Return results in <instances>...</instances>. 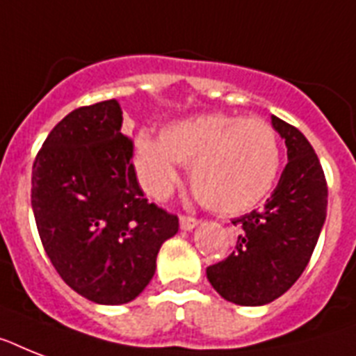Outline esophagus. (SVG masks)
<instances>
[{"mask_svg": "<svg viewBox=\"0 0 356 356\" xmlns=\"http://www.w3.org/2000/svg\"><path fill=\"white\" fill-rule=\"evenodd\" d=\"M197 219L190 218V216H181V219H179V225H181L183 230H193V228L197 227Z\"/></svg>", "mask_w": 356, "mask_h": 356, "instance_id": "1", "label": "esophagus"}]
</instances>
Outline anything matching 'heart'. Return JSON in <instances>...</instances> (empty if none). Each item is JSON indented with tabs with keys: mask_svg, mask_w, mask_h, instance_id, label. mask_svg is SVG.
I'll list each match as a JSON object with an SVG mask.
<instances>
[{
	"mask_svg": "<svg viewBox=\"0 0 356 356\" xmlns=\"http://www.w3.org/2000/svg\"><path fill=\"white\" fill-rule=\"evenodd\" d=\"M135 164L153 197H163L177 183V164L190 166L199 201L212 212L232 216L267 197L278 179L282 152L274 128L261 118L210 113L170 124L161 138L138 133Z\"/></svg>",
	"mask_w": 356,
	"mask_h": 356,
	"instance_id": "b5f03b06",
	"label": "heart"
}]
</instances>
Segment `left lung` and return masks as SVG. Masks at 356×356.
Wrapping results in <instances>:
<instances>
[{
  "mask_svg": "<svg viewBox=\"0 0 356 356\" xmlns=\"http://www.w3.org/2000/svg\"><path fill=\"white\" fill-rule=\"evenodd\" d=\"M287 146L278 186L256 212L234 219L238 243L227 259L210 265L207 278L227 302L256 307L293 287L313 256L327 213V183L303 133L270 115Z\"/></svg>",
  "mask_w": 356,
  "mask_h": 356,
  "instance_id": "8db88e82",
  "label": "left lung"
}]
</instances>
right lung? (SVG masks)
<instances>
[{
    "instance_id": "right-lung-1",
    "label": "right lung",
    "mask_w": 356,
    "mask_h": 356,
    "mask_svg": "<svg viewBox=\"0 0 356 356\" xmlns=\"http://www.w3.org/2000/svg\"><path fill=\"white\" fill-rule=\"evenodd\" d=\"M122 135L117 100L78 108L53 128L33 164L38 234L69 287L100 305L135 300L152 282L177 216L148 203Z\"/></svg>"
}]
</instances>
